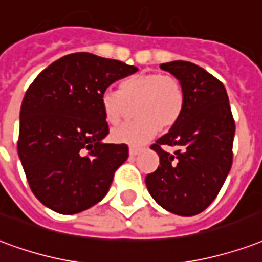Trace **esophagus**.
I'll use <instances>...</instances> for the list:
<instances>
[{
  "mask_svg": "<svg viewBox=\"0 0 262 262\" xmlns=\"http://www.w3.org/2000/svg\"><path fill=\"white\" fill-rule=\"evenodd\" d=\"M141 150H143L141 147H130V148H129V154H130V157H135L137 156Z\"/></svg>",
  "mask_w": 262,
  "mask_h": 262,
  "instance_id": "1",
  "label": "esophagus"
}]
</instances>
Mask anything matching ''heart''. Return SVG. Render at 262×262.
<instances>
[{
  "mask_svg": "<svg viewBox=\"0 0 262 262\" xmlns=\"http://www.w3.org/2000/svg\"><path fill=\"white\" fill-rule=\"evenodd\" d=\"M102 115L108 125H118L135 110L137 121L116 127L111 140L116 144L140 146L154 136L158 129L169 130L183 114L186 94L183 84L169 73H137L125 77L118 92L105 90L100 98Z\"/></svg>",
  "mask_w": 262,
  "mask_h": 262,
  "instance_id": "obj_1",
  "label": "heart"
}]
</instances>
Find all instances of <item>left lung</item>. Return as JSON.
Listing matches in <instances>:
<instances>
[{
  "label": "left lung",
  "mask_w": 262,
  "mask_h": 262,
  "mask_svg": "<svg viewBox=\"0 0 262 262\" xmlns=\"http://www.w3.org/2000/svg\"><path fill=\"white\" fill-rule=\"evenodd\" d=\"M161 69L179 79L185 89L183 114L151 148L160 166L146 176L147 189L172 214L193 216L215 200L233 161L234 121L222 83L187 61L162 63ZM166 146H175L170 155Z\"/></svg>",
  "instance_id": "left-lung-1"
}]
</instances>
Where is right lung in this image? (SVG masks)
<instances>
[{"label": "right lung", "instance_id": "add662e5", "mask_svg": "<svg viewBox=\"0 0 262 262\" xmlns=\"http://www.w3.org/2000/svg\"><path fill=\"white\" fill-rule=\"evenodd\" d=\"M137 71L125 62L75 52L29 86L20 106L17 154L33 194L59 214L90 208L110 190L127 160L126 144H106L101 94Z\"/></svg>", "mask_w": 262, "mask_h": 262}]
</instances>
